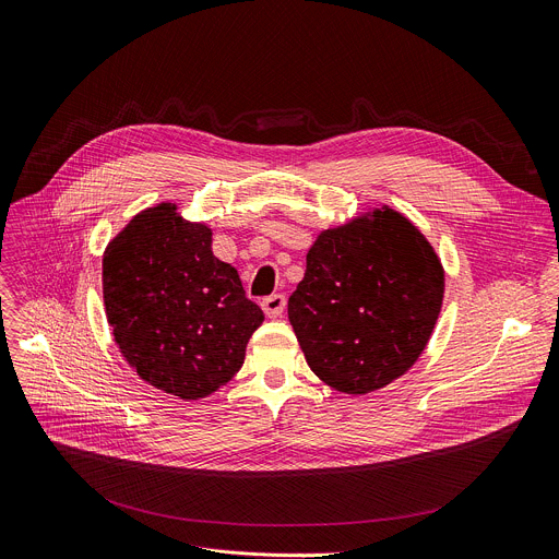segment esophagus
<instances>
[{
	"mask_svg": "<svg viewBox=\"0 0 559 559\" xmlns=\"http://www.w3.org/2000/svg\"><path fill=\"white\" fill-rule=\"evenodd\" d=\"M261 306H263V310H265V314H267V317L276 319V317H281V314L285 312L287 298H285V294H272V296L263 298Z\"/></svg>",
	"mask_w": 559,
	"mask_h": 559,
	"instance_id": "1",
	"label": "esophagus"
}]
</instances>
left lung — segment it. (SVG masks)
<instances>
[{
	"instance_id": "1",
	"label": "left lung",
	"mask_w": 559,
	"mask_h": 559,
	"mask_svg": "<svg viewBox=\"0 0 559 559\" xmlns=\"http://www.w3.org/2000/svg\"><path fill=\"white\" fill-rule=\"evenodd\" d=\"M443 300V270L424 234L394 210L323 231L287 317L312 372L366 394L421 357Z\"/></svg>"
}]
</instances>
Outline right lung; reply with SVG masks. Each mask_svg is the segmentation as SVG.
Masks as SVG:
<instances>
[{
  "mask_svg": "<svg viewBox=\"0 0 559 559\" xmlns=\"http://www.w3.org/2000/svg\"><path fill=\"white\" fill-rule=\"evenodd\" d=\"M103 292L122 357L180 399L231 381L265 319L238 272L214 257L212 229L182 221L171 202L138 214L109 242Z\"/></svg>",
  "mask_w": 559,
  "mask_h": 559,
  "instance_id": "obj_1",
  "label": "right lung"
}]
</instances>
